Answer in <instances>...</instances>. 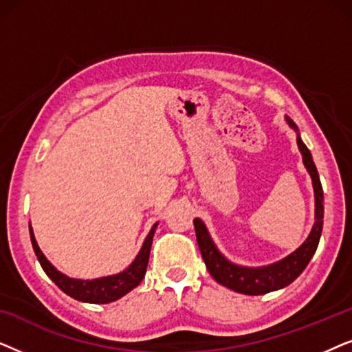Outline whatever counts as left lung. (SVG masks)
Returning a JSON list of instances; mask_svg holds the SVG:
<instances>
[{
  "label": "left lung",
  "instance_id": "obj_1",
  "mask_svg": "<svg viewBox=\"0 0 352 352\" xmlns=\"http://www.w3.org/2000/svg\"><path fill=\"white\" fill-rule=\"evenodd\" d=\"M287 123L296 131V144L302 155V163H305L307 173L312 179V187H314V200H316V211H314V226H312L311 234L302 242L301 247H298L295 252L288 254L280 261H276L267 266L259 267H248L240 266L229 261L223 253L219 252L216 243L211 239V235L206 229L205 223L199 218L194 219L195 235L201 258L206 264L211 276L221 285L230 288V290L243 293V295H264V293L280 290V288L290 285L300 274L305 271L311 258L314 256L317 245H319L322 226H324V190L319 179V173L312 162V155L309 148L301 141L300 133H298L296 124L293 123L292 118L285 117Z\"/></svg>",
  "mask_w": 352,
  "mask_h": 352
}]
</instances>
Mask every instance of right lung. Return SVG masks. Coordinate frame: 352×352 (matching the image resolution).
Here are the masks:
<instances>
[{
  "label": "right lung",
  "instance_id": "obj_1",
  "mask_svg": "<svg viewBox=\"0 0 352 352\" xmlns=\"http://www.w3.org/2000/svg\"><path fill=\"white\" fill-rule=\"evenodd\" d=\"M157 226L158 223L152 226L151 232L147 234L146 240H144L138 256L134 258V261L129 264L124 271L113 274V276L91 278V280H85V278H74V277L65 276V274H62L60 271H57V269L47 261V258L43 254L40 247H38L32 226H30V239H32L33 250H35V254L38 261L41 264L43 271L46 272V276L50 277L62 292L74 298V300L91 302V305H107V302L120 300V298L126 295V293L131 292L133 288H136L139 283L142 282V278L146 276V271H147L148 254H151L152 240H153V234H155Z\"/></svg>",
  "mask_w": 352,
  "mask_h": 352
}]
</instances>
